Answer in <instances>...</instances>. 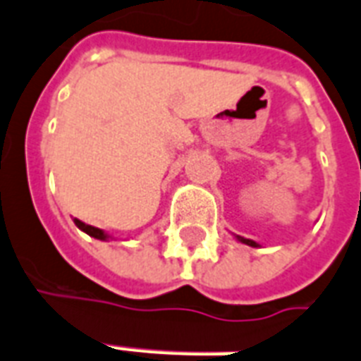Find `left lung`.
<instances>
[{
	"mask_svg": "<svg viewBox=\"0 0 361 361\" xmlns=\"http://www.w3.org/2000/svg\"><path fill=\"white\" fill-rule=\"evenodd\" d=\"M236 240L238 241H241V243H245V245H249V247H260L257 243V241H252V240H247V238H241V236H236Z\"/></svg>",
	"mask_w": 361,
	"mask_h": 361,
	"instance_id": "obj_1",
	"label": "left lung"
}]
</instances>
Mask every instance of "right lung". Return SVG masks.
<instances>
[{
	"mask_svg": "<svg viewBox=\"0 0 361 361\" xmlns=\"http://www.w3.org/2000/svg\"><path fill=\"white\" fill-rule=\"evenodd\" d=\"M75 225L78 226V228H80L82 232H86L87 236H92V238H95V240H101V241H109L110 238V234H106V232L104 231H101V228H97V226H92V225H86V223H82L80 219H75Z\"/></svg>",
	"mask_w": 361,
	"mask_h": 361,
	"instance_id": "right-lung-1",
	"label": "right lung"
}]
</instances>
